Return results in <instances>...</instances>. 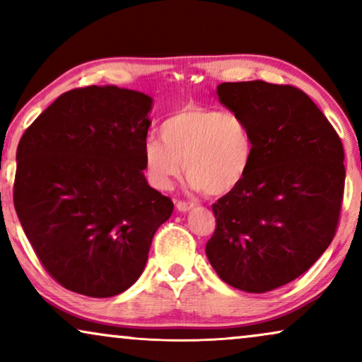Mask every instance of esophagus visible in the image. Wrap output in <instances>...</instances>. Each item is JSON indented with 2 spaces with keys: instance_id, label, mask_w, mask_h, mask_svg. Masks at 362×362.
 <instances>
[{
  "instance_id": "esophagus-1",
  "label": "esophagus",
  "mask_w": 362,
  "mask_h": 362,
  "mask_svg": "<svg viewBox=\"0 0 362 362\" xmlns=\"http://www.w3.org/2000/svg\"><path fill=\"white\" fill-rule=\"evenodd\" d=\"M192 207H194L192 202H185V201H177L176 202V209L180 212H187V211H191Z\"/></svg>"
}]
</instances>
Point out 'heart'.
I'll return each mask as SVG.
<instances>
[{
  "instance_id": "obj_1",
  "label": "heart",
  "mask_w": 362,
  "mask_h": 362,
  "mask_svg": "<svg viewBox=\"0 0 362 362\" xmlns=\"http://www.w3.org/2000/svg\"><path fill=\"white\" fill-rule=\"evenodd\" d=\"M160 139L150 138L141 150L148 182L166 191L182 170L194 189L227 194L244 181L255 156L249 123L239 113L189 105L166 117Z\"/></svg>"
}]
</instances>
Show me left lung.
<instances>
[{
    "mask_svg": "<svg viewBox=\"0 0 362 362\" xmlns=\"http://www.w3.org/2000/svg\"><path fill=\"white\" fill-rule=\"evenodd\" d=\"M216 95L249 123L255 156L244 181L212 206L216 230L206 255L226 284L265 293L305 274L333 240L344 150L300 88L224 82Z\"/></svg>",
    "mask_w": 362,
    "mask_h": 362,
    "instance_id": "left-lung-1",
    "label": "left lung"
}]
</instances>
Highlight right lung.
Listing matches in <instances>:
<instances>
[{"instance_id": "add662e5", "label": "right lung", "mask_w": 362, "mask_h": 362, "mask_svg": "<svg viewBox=\"0 0 362 362\" xmlns=\"http://www.w3.org/2000/svg\"><path fill=\"white\" fill-rule=\"evenodd\" d=\"M153 98L117 86L62 93L24 132L14 209L64 288L107 298L145 270L173 202L148 186L141 150Z\"/></svg>"}]
</instances>
